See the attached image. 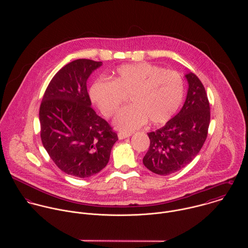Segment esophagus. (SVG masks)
Here are the masks:
<instances>
[{
    "label": "esophagus",
    "mask_w": 248,
    "mask_h": 248,
    "mask_svg": "<svg viewBox=\"0 0 248 248\" xmlns=\"http://www.w3.org/2000/svg\"><path fill=\"white\" fill-rule=\"evenodd\" d=\"M129 137H131V134L122 133V132L118 133V139H119V140H124V139H127V138H129Z\"/></svg>",
    "instance_id": "obj_1"
}]
</instances>
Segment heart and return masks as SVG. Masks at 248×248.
<instances>
[{
    "label": "heart",
    "instance_id": "1",
    "mask_svg": "<svg viewBox=\"0 0 248 248\" xmlns=\"http://www.w3.org/2000/svg\"><path fill=\"white\" fill-rule=\"evenodd\" d=\"M90 96L106 117L113 115L130 96L132 105L121 109L113 120L116 129L130 133L147 119L154 125L169 121L183 101L184 83L176 71L148 63L129 64L117 69L112 81H94Z\"/></svg>",
    "mask_w": 248,
    "mask_h": 248
}]
</instances>
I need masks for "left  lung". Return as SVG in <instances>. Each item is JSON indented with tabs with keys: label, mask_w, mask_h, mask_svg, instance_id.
Returning <instances> with one entry per match:
<instances>
[{
	"label": "left lung",
	"mask_w": 248,
	"mask_h": 248,
	"mask_svg": "<svg viewBox=\"0 0 248 248\" xmlns=\"http://www.w3.org/2000/svg\"><path fill=\"white\" fill-rule=\"evenodd\" d=\"M185 103L167 124L148 134L150 147L143 164L151 172L167 176L190 163L206 140L210 123V105L204 86L189 72Z\"/></svg>",
	"instance_id": "obj_1"
}]
</instances>
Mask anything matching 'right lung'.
Listing matches in <instances>:
<instances>
[{
  "label": "right lung",
  "instance_id": "1",
  "mask_svg": "<svg viewBox=\"0 0 248 248\" xmlns=\"http://www.w3.org/2000/svg\"><path fill=\"white\" fill-rule=\"evenodd\" d=\"M102 65L77 59L64 66L46 87L39 109L43 146L56 166L73 177H89L106 167L118 140L91 107L87 79Z\"/></svg>",
  "mask_w": 248,
  "mask_h": 248
}]
</instances>
